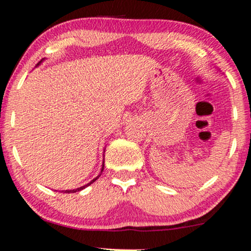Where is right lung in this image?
Returning a JSON list of instances; mask_svg holds the SVG:
<instances>
[{
	"label": "right lung",
	"mask_w": 251,
	"mask_h": 251,
	"mask_svg": "<svg viewBox=\"0 0 251 251\" xmlns=\"http://www.w3.org/2000/svg\"><path fill=\"white\" fill-rule=\"evenodd\" d=\"M41 61H43V60H41ZM41 61L39 62V63H38V65L37 66H39L40 65V63H41ZM103 170H104V162H103V166H102V170H100V173H103ZM100 175H98L97 177H96V178H94L93 180H91V182H89L88 184H85V185H83V186H81V188H77V189H74V190H65V191H62V192H66V193H74V192H77V191H81V190H83V189H85V188H87V186H89V185H90V184H93L94 182H95V180H96L97 178H98V177H100Z\"/></svg>",
	"instance_id": "obj_1"
}]
</instances>
